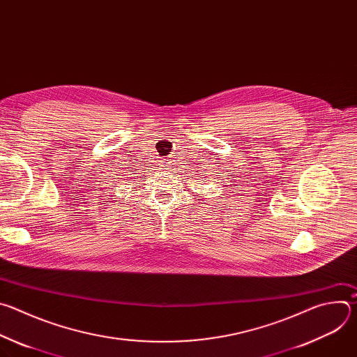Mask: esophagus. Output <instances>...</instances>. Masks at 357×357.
<instances>
[{"instance_id":"obj_1","label":"esophagus","mask_w":357,"mask_h":357,"mask_svg":"<svg viewBox=\"0 0 357 357\" xmlns=\"http://www.w3.org/2000/svg\"><path fill=\"white\" fill-rule=\"evenodd\" d=\"M164 169H168V167H164Z\"/></svg>"}]
</instances>
